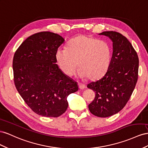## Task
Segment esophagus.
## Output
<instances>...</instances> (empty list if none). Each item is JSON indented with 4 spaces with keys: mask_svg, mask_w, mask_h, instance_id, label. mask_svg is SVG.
<instances>
[{
    "mask_svg": "<svg viewBox=\"0 0 148 148\" xmlns=\"http://www.w3.org/2000/svg\"><path fill=\"white\" fill-rule=\"evenodd\" d=\"M78 86H79V89H81V90H82V89H84V88H85V85H84V84H82V83L79 82L78 83Z\"/></svg>",
    "mask_w": 148,
    "mask_h": 148,
    "instance_id": "obj_1",
    "label": "esophagus"
}]
</instances>
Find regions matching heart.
Wrapping results in <instances>:
<instances>
[{
    "mask_svg": "<svg viewBox=\"0 0 148 148\" xmlns=\"http://www.w3.org/2000/svg\"><path fill=\"white\" fill-rule=\"evenodd\" d=\"M112 51L107 42L86 35L72 39L67 48H59L56 59L59 67L71 76L77 69L81 77L95 79L102 76L110 64Z\"/></svg>",
    "mask_w": 148,
    "mask_h": 148,
    "instance_id": "obj_1",
    "label": "heart"
}]
</instances>
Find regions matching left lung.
<instances>
[{
	"mask_svg": "<svg viewBox=\"0 0 148 148\" xmlns=\"http://www.w3.org/2000/svg\"><path fill=\"white\" fill-rule=\"evenodd\" d=\"M99 35L113 41V53L107 73L87 84L95 94L88 109L95 116L106 118L121 110L129 100L138 81L139 59L132 45L121 33L110 31Z\"/></svg>",
	"mask_w": 148,
	"mask_h": 148,
	"instance_id": "left-lung-1",
	"label": "left lung"
}]
</instances>
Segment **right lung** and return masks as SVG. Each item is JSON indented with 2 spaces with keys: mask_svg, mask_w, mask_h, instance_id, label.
I'll return each mask as SVG.
<instances>
[{
  "mask_svg": "<svg viewBox=\"0 0 148 148\" xmlns=\"http://www.w3.org/2000/svg\"><path fill=\"white\" fill-rule=\"evenodd\" d=\"M64 39L56 33L42 32L25 40L13 59L16 90L28 106L45 117H58L68 107L67 97L78 90L77 84L56 64V53Z\"/></svg>",
  "mask_w": 148,
  "mask_h": 148,
  "instance_id": "1",
  "label": "right lung"
}]
</instances>
